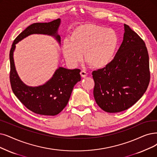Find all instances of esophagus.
<instances>
[{"mask_svg": "<svg viewBox=\"0 0 157 157\" xmlns=\"http://www.w3.org/2000/svg\"><path fill=\"white\" fill-rule=\"evenodd\" d=\"M87 74H88V73H87L86 71H84V70H82V71H80V75H81V76H82V78L86 77Z\"/></svg>", "mask_w": 157, "mask_h": 157, "instance_id": "esophagus-1", "label": "esophagus"}]
</instances>
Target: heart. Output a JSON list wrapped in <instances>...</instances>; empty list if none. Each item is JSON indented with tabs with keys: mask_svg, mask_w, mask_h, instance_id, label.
I'll return each mask as SVG.
<instances>
[{
	"mask_svg": "<svg viewBox=\"0 0 157 157\" xmlns=\"http://www.w3.org/2000/svg\"><path fill=\"white\" fill-rule=\"evenodd\" d=\"M70 40L62 43V51L67 63L77 66L84 60L95 68L108 66L113 59L118 44V36L115 31L93 24H87L75 28Z\"/></svg>",
	"mask_w": 157,
	"mask_h": 157,
	"instance_id": "1",
	"label": "heart"
}]
</instances>
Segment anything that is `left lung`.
<instances>
[{
	"label": "left lung",
	"mask_w": 157,
	"mask_h": 157,
	"mask_svg": "<svg viewBox=\"0 0 157 157\" xmlns=\"http://www.w3.org/2000/svg\"><path fill=\"white\" fill-rule=\"evenodd\" d=\"M122 44L110 63L92 73L93 95L108 113L126 110L145 93L150 80L149 55L145 43L125 24Z\"/></svg>",
	"instance_id": "obj_1"
}]
</instances>
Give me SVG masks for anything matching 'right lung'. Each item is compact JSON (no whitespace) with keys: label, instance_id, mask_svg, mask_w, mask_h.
Returning a JSON list of instances; mask_svg holds the SVG:
<instances>
[{"label":"right lung","instance_id":"add662e5","mask_svg":"<svg viewBox=\"0 0 157 157\" xmlns=\"http://www.w3.org/2000/svg\"><path fill=\"white\" fill-rule=\"evenodd\" d=\"M60 22V18H58L48 23L30 25L18 35L10 50V82L12 90L28 109L39 115L54 116L63 110L70 100L75 85L81 80L80 70L59 67L46 83L39 86H29L24 84L18 76L13 53L17 43L33 34L53 36L60 46V36L58 34V30Z\"/></svg>","mask_w":157,"mask_h":157}]
</instances>
